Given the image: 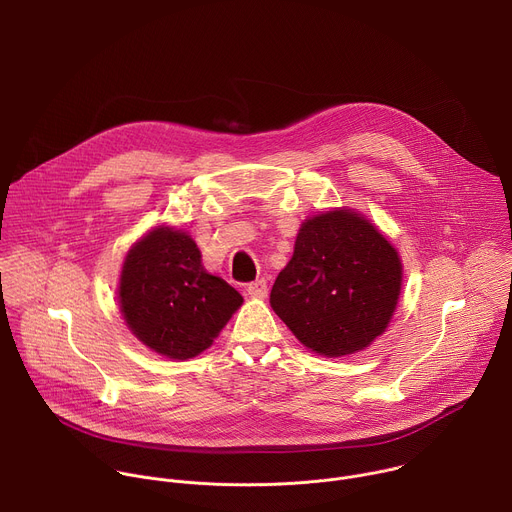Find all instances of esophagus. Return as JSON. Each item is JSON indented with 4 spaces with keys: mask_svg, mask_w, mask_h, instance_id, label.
<instances>
[{
    "mask_svg": "<svg viewBox=\"0 0 512 512\" xmlns=\"http://www.w3.org/2000/svg\"><path fill=\"white\" fill-rule=\"evenodd\" d=\"M267 281L265 279H257V281H251L249 285H247V294L251 296V298H257V300H263V298H267Z\"/></svg>",
    "mask_w": 512,
    "mask_h": 512,
    "instance_id": "esophagus-1",
    "label": "esophagus"
}]
</instances>
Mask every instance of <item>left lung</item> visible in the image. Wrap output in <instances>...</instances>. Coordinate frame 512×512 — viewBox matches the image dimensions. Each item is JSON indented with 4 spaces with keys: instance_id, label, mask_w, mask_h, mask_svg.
Returning <instances> with one entry per match:
<instances>
[{
    "instance_id": "obj_1",
    "label": "left lung",
    "mask_w": 512,
    "mask_h": 512,
    "mask_svg": "<svg viewBox=\"0 0 512 512\" xmlns=\"http://www.w3.org/2000/svg\"><path fill=\"white\" fill-rule=\"evenodd\" d=\"M401 281L399 253L375 225L350 208L328 210L300 227L269 302L304 346L332 358L385 332Z\"/></svg>"
}]
</instances>
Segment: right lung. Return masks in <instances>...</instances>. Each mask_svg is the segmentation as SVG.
Returning <instances> with one entry per match:
<instances>
[{
  "mask_svg": "<svg viewBox=\"0 0 512 512\" xmlns=\"http://www.w3.org/2000/svg\"><path fill=\"white\" fill-rule=\"evenodd\" d=\"M243 296L210 275L190 235L156 227L127 253L119 308L129 330L154 352L186 360L206 350L241 308Z\"/></svg>",
  "mask_w": 512,
  "mask_h": 512,
  "instance_id": "1",
  "label": "right lung"
}]
</instances>
